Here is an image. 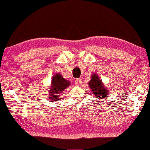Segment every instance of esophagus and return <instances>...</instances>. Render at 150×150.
Returning a JSON list of instances; mask_svg holds the SVG:
<instances>
[{"label": "esophagus", "instance_id": "esophagus-1", "mask_svg": "<svg viewBox=\"0 0 150 150\" xmlns=\"http://www.w3.org/2000/svg\"><path fill=\"white\" fill-rule=\"evenodd\" d=\"M82 84V81H81V79H77L75 80V85H77V86H80Z\"/></svg>", "mask_w": 150, "mask_h": 150}]
</instances>
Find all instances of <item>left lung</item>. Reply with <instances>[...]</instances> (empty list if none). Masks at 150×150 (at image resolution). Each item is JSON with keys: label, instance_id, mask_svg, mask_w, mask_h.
Here are the masks:
<instances>
[{"label": "left lung", "instance_id": "1", "mask_svg": "<svg viewBox=\"0 0 150 150\" xmlns=\"http://www.w3.org/2000/svg\"><path fill=\"white\" fill-rule=\"evenodd\" d=\"M88 85L90 89L92 91L93 95L95 96L96 98H98L100 100L105 99L107 97V95L110 93L108 88L103 83L102 80L95 73H93L91 75V79Z\"/></svg>", "mask_w": 150, "mask_h": 150}]
</instances>
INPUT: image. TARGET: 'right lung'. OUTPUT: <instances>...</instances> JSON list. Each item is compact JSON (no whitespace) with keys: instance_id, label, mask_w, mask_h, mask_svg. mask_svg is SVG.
I'll list each match as a JSON object with an SVG mask.
<instances>
[{"instance_id":"add662e5","label":"right lung","mask_w":150,"mask_h":150,"mask_svg":"<svg viewBox=\"0 0 150 150\" xmlns=\"http://www.w3.org/2000/svg\"><path fill=\"white\" fill-rule=\"evenodd\" d=\"M71 85L70 81L65 79L60 73H56L54 76L51 82V85L48 88L49 100L51 102L60 99L61 95L66 88Z\"/></svg>"}]
</instances>
